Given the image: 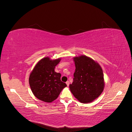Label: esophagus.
I'll list each match as a JSON object with an SVG mask.
<instances>
[{"label":"esophagus","instance_id":"obj_1","mask_svg":"<svg viewBox=\"0 0 132 132\" xmlns=\"http://www.w3.org/2000/svg\"><path fill=\"white\" fill-rule=\"evenodd\" d=\"M69 84H70V83H69V81H67L66 82V84L68 86L69 85Z\"/></svg>","mask_w":132,"mask_h":132}]
</instances>
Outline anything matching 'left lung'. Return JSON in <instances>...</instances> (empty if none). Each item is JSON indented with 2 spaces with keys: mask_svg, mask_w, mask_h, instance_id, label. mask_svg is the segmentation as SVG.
I'll list each match as a JSON object with an SVG mask.
<instances>
[{
  "mask_svg": "<svg viewBox=\"0 0 132 132\" xmlns=\"http://www.w3.org/2000/svg\"><path fill=\"white\" fill-rule=\"evenodd\" d=\"M75 71L69 88L74 97L82 103L91 102L101 94L104 89L103 71L93 59L81 55L74 58Z\"/></svg>",
  "mask_w": 132,
  "mask_h": 132,
  "instance_id": "1",
  "label": "left lung"
}]
</instances>
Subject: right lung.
<instances>
[{
    "label": "right lung",
    "instance_id": "1",
    "mask_svg": "<svg viewBox=\"0 0 132 132\" xmlns=\"http://www.w3.org/2000/svg\"><path fill=\"white\" fill-rule=\"evenodd\" d=\"M61 59L51 60L45 57L39 61L30 74L29 84L34 95L46 102L55 100L64 87L65 82L61 81V74L54 71L55 67Z\"/></svg>",
    "mask_w": 132,
    "mask_h": 132
}]
</instances>
